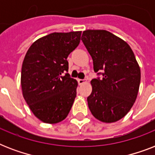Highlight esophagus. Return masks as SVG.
I'll return each mask as SVG.
<instances>
[{"label":"esophagus","mask_w":155,"mask_h":155,"mask_svg":"<svg viewBox=\"0 0 155 155\" xmlns=\"http://www.w3.org/2000/svg\"><path fill=\"white\" fill-rule=\"evenodd\" d=\"M85 82V80H82V79H78V83L79 84H83Z\"/></svg>","instance_id":"esophagus-1"}]
</instances>
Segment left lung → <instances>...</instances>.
<instances>
[{
  "label": "left lung",
  "instance_id": "obj_1",
  "mask_svg": "<svg viewBox=\"0 0 155 155\" xmlns=\"http://www.w3.org/2000/svg\"><path fill=\"white\" fill-rule=\"evenodd\" d=\"M81 40L94 71L102 75L91 81L88 108L102 122L117 121L132 108L139 90L141 71L134 54L127 42L107 30H85Z\"/></svg>",
  "mask_w": 155,
  "mask_h": 155
}]
</instances>
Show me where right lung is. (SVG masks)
<instances>
[{
  "instance_id": "right-lung-1",
  "label": "right lung",
  "mask_w": 155,
  "mask_h": 155,
  "mask_svg": "<svg viewBox=\"0 0 155 155\" xmlns=\"http://www.w3.org/2000/svg\"><path fill=\"white\" fill-rule=\"evenodd\" d=\"M80 36L81 31L52 33L26 52L21 75L23 97L43 122H60L71 108L78 84L68 73L67 58L80 44Z\"/></svg>"
}]
</instances>
